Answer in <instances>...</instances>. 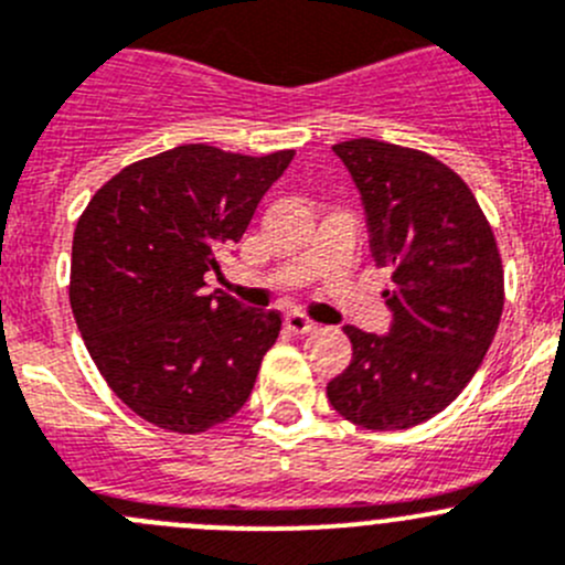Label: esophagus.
I'll list each match as a JSON object with an SVG mask.
<instances>
[{"instance_id": "obj_1", "label": "esophagus", "mask_w": 565, "mask_h": 565, "mask_svg": "<svg viewBox=\"0 0 565 565\" xmlns=\"http://www.w3.org/2000/svg\"><path fill=\"white\" fill-rule=\"evenodd\" d=\"M286 327L294 332V335H305V332L316 330L313 321H310L308 316H302V313H288L286 316Z\"/></svg>"}]
</instances>
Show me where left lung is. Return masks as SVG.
<instances>
[{"label": "left lung", "mask_w": 565, "mask_h": 565, "mask_svg": "<svg viewBox=\"0 0 565 565\" xmlns=\"http://www.w3.org/2000/svg\"><path fill=\"white\" fill-rule=\"evenodd\" d=\"M360 188L372 252L391 268L388 335L343 327L352 363L327 399L363 429L429 422L480 369L504 308L497 238L458 171L422 149L354 138L332 147Z\"/></svg>", "instance_id": "8db88e82"}]
</instances>
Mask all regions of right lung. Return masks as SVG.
I'll use <instances>...</instances> for the list:
<instances>
[{"instance_id": "add662e5", "label": "right lung", "mask_w": 565, "mask_h": 565, "mask_svg": "<svg viewBox=\"0 0 565 565\" xmlns=\"http://www.w3.org/2000/svg\"><path fill=\"white\" fill-rule=\"evenodd\" d=\"M294 149L252 158L185 143L125 166L90 196L72 244L68 302L90 360L143 422L180 435L224 424L282 327L205 294Z\"/></svg>"}]
</instances>
